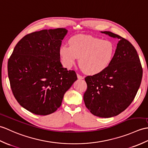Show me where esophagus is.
Wrapping results in <instances>:
<instances>
[{"label": "esophagus", "mask_w": 148, "mask_h": 148, "mask_svg": "<svg viewBox=\"0 0 148 148\" xmlns=\"http://www.w3.org/2000/svg\"><path fill=\"white\" fill-rule=\"evenodd\" d=\"M77 78L78 79H84V77L82 76H81V75L79 74H77Z\"/></svg>", "instance_id": "1"}]
</instances>
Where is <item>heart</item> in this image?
<instances>
[{
	"instance_id": "b5f03b06",
	"label": "heart",
	"mask_w": 148,
	"mask_h": 148,
	"mask_svg": "<svg viewBox=\"0 0 148 148\" xmlns=\"http://www.w3.org/2000/svg\"><path fill=\"white\" fill-rule=\"evenodd\" d=\"M70 46L61 45L60 56L63 65L70 68L78 63L85 73L96 75L109 66L115 53L112 42L92 36L77 35L69 40Z\"/></svg>"
}]
</instances>
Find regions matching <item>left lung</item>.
Returning a JSON list of instances; mask_svg holds the SVG:
<instances>
[{
	"label": "left lung",
	"mask_w": 148,
	"mask_h": 148,
	"mask_svg": "<svg viewBox=\"0 0 148 148\" xmlns=\"http://www.w3.org/2000/svg\"><path fill=\"white\" fill-rule=\"evenodd\" d=\"M119 40L113 60L106 70L85 77V106L94 115L110 118L121 113L133 101L143 77L136 49L126 39L110 32H101Z\"/></svg>",
	"instance_id": "8db88e82"
}]
</instances>
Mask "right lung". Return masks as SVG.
Returning <instances> with one entry per match:
<instances>
[{
	"label": "right lung",
	"instance_id": "obj_1",
	"mask_svg": "<svg viewBox=\"0 0 148 148\" xmlns=\"http://www.w3.org/2000/svg\"><path fill=\"white\" fill-rule=\"evenodd\" d=\"M67 33L66 29L56 28L25 35L9 59L8 77L13 95L32 113H54L77 80L75 71L63 68L60 62V49Z\"/></svg>",
	"mask_w": 148,
	"mask_h": 148
}]
</instances>
